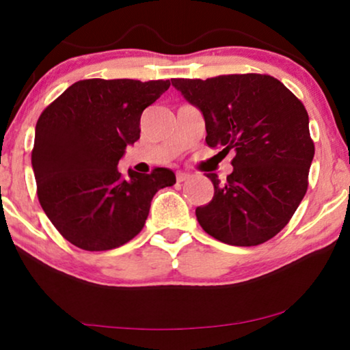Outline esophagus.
Instances as JSON below:
<instances>
[{
  "instance_id": "obj_1",
  "label": "esophagus",
  "mask_w": 350,
  "mask_h": 350,
  "mask_svg": "<svg viewBox=\"0 0 350 350\" xmlns=\"http://www.w3.org/2000/svg\"><path fill=\"white\" fill-rule=\"evenodd\" d=\"M189 178H191V175L186 174V172H178V174H176V181H178V183L189 180Z\"/></svg>"
}]
</instances>
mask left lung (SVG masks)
<instances>
[{
  "label": "left lung",
  "instance_id": "obj_1",
  "mask_svg": "<svg viewBox=\"0 0 350 350\" xmlns=\"http://www.w3.org/2000/svg\"><path fill=\"white\" fill-rule=\"evenodd\" d=\"M202 113L210 148L234 151L224 183L207 174L215 194L196 217L210 236L253 247L286 226L308 191L314 142L304 105L269 75L172 79Z\"/></svg>",
  "mask_w": 350,
  "mask_h": 350
}]
</instances>
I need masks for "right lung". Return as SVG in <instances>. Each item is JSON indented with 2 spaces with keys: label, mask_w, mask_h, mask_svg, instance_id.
<instances>
[{
  "label": "right lung",
  "mask_w": 350,
  "mask_h": 350,
  "mask_svg": "<svg viewBox=\"0 0 350 350\" xmlns=\"http://www.w3.org/2000/svg\"><path fill=\"white\" fill-rule=\"evenodd\" d=\"M170 81L84 79L70 85L41 113L31 165L38 199L62 236L88 252L121 247L145 226L157 191L175 185L159 167L150 175L118 162L140 138L143 109Z\"/></svg>",
  "instance_id": "1"
}]
</instances>
